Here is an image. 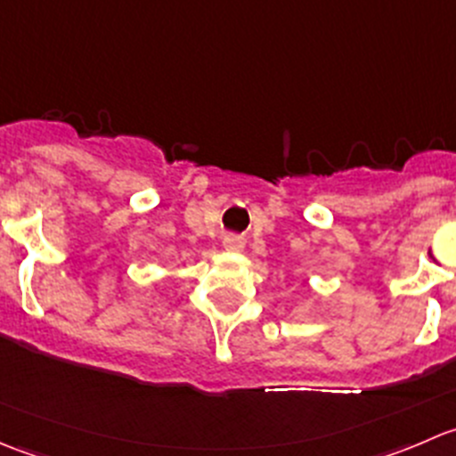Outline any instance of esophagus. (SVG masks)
I'll list each match as a JSON object with an SVG mask.
<instances>
[{"label": "esophagus", "instance_id": "esophagus-1", "mask_svg": "<svg viewBox=\"0 0 456 456\" xmlns=\"http://www.w3.org/2000/svg\"><path fill=\"white\" fill-rule=\"evenodd\" d=\"M223 247L227 251H233V254H240V251L245 249V240H242L240 236H227L224 238Z\"/></svg>", "mask_w": 456, "mask_h": 456}]
</instances>
